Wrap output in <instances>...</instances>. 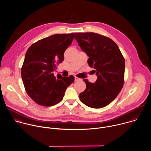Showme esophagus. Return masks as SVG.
<instances>
[{
    "instance_id": "esophagus-1",
    "label": "esophagus",
    "mask_w": 151,
    "mask_h": 151,
    "mask_svg": "<svg viewBox=\"0 0 151 151\" xmlns=\"http://www.w3.org/2000/svg\"><path fill=\"white\" fill-rule=\"evenodd\" d=\"M75 80L76 81H81L82 79H81V78H79L75 76Z\"/></svg>"
}]
</instances>
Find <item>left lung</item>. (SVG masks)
<instances>
[{
	"label": "left lung",
	"instance_id": "obj_1",
	"mask_svg": "<svg viewBox=\"0 0 151 151\" xmlns=\"http://www.w3.org/2000/svg\"><path fill=\"white\" fill-rule=\"evenodd\" d=\"M75 39L81 50L89 57L88 63L96 69L95 83H86L79 99L92 108H102L117 97L124 83L125 60L119 47L111 39L95 33H76Z\"/></svg>",
	"mask_w": 151,
	"mask_h": 151
}]
</instances>
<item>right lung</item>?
<instances>
[{"instance_id":"1","label":"right lung","mask_w":151,"mask_h":151,"mask_svg":"<svg viewBox=\"0 0 151 151\" xmlns=\"http://www.w3.org/2000/svg\"><path fill=\"white\" fill-rule=\"evenodd\" d=\"M73 33L56 34L40 39L27 50L21 68V78L29 97L43 106H51L63 99L74 76L63 77L53 72L64 60V52L72 44Z\"/></svg>"}]
</instances>
